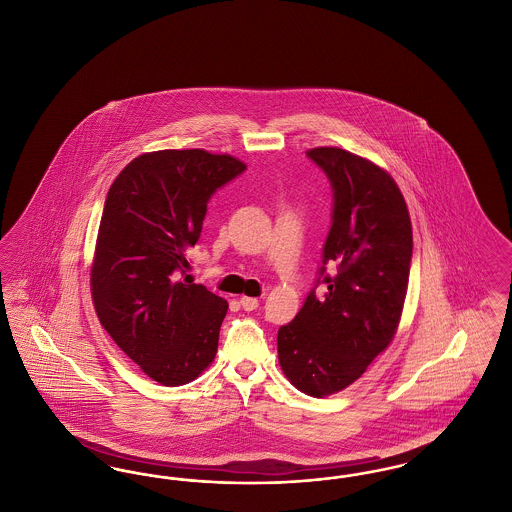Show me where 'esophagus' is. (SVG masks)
Segmentation results:
<instances>
[{
    "label": "esophagus",
    "instance_id": "esophagus-1",
    "mask_svg": "<svg viewBox=\"0 0 512 512\" xmlns=\"http://www.w3.org/2000/svg\"><path fill=\"white\" fill-rule=\"evenodd\" d=\"M240 305L244 311H255L259 307V299L257 297H240Z\"/></svg>",
    "mask_w": 512,
    "mask_h": 512
}]
</instances>
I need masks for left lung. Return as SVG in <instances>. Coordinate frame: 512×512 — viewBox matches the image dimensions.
<instances>
[{
  "label": "left lung",
  "mask_w": 512,
  "mask_h": 512,
  "mask_svg": "<svg viewBox=\"0 0 512 512\" xmlns=\"http://www.w3.org/2000/svg\"><path fill=\"white\" fill-rule=\"evenodd\" d=\"M334 192L318 282L278 330V361L293 386L324 397L345 390L390 345L409 286L413 228L395 180L340 147L307 151ZM328 266L331 274L325 272Z\"/></svg>",
  "instance_id": "obj_1"
}]
</instances>
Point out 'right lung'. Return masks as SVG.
I'll use <instances>...</instances> for the list:
<instances>
[{"instance_id":"obj_1","label":"right lung","mask_w":512,"mask_h":512,"mask_svg":"<svg viewBox=\"0 0 512 512\" xmlns=\"http://www.w3.org/2000/svg\"><path fill=\"white\" fill-rule=\"evenodd\" d=\"M244 171L232 155L163 149L130 161L109 188L90 276L94 307L113 341L163 386L192 382L215 359L228 303L192 284L186 251L211 195Z\"/></svg>"}]
</instances>
